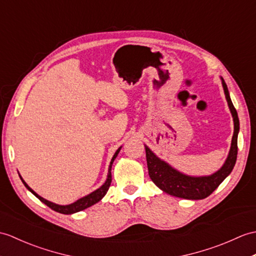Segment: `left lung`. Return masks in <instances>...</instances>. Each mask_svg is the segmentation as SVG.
I'll list each match as a JSON object with an SVG mask.
<instances>
[{"instance_id":"8db88e82","label":"left lung","mask_w":256,"mask_h":256,"mask_svg":"<svg viewBox=\"0 0 256 256\" xmlns=\"http://www.w3.org/2000/svg\"><path fill=\"white\" fill-rule=\"evenodd\" d=\"M220 80L226 100H227L231 116L234 118V135L231 140L228 157L222 168L210 176H193L184 174L171 167L168 162L157 157L150 150V148L145 145L148 174H150L152 181L164 193L186 200H203L215 191L219 184L231 174L234 167L238 155V134L240 130V122L236 110L231 101L228 87L222 77H220Z\"/></svg>"}]
</instances>
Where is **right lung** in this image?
Returning <instances> with one entry per match:
<instances>
[{"label": "right lung", "instance_id": "obj_1", "mask_svg": "<svg viewBox=\"0 0 256 256\" xmlns=\"http://www.w3.org/2000/svg\"><path fill=\"white\" fill-rule=\"evenodd\" d=\"M121 148H122V146L118 148V150L116 152L114 157H112V159H111L109 169H108V176H106V180L104 181V183L102 184V186H101L99 188L94 190V192L89 193L88 195H85L84 198H80V200H77L76 202H74V203H72V204H68V205H58V204H56V203H52V202L48 200H46V198H41V196L38 195L37 193H36L32 188H29V186H28V184H27L25 181H24V179H22L20 174V178L22 182L24 183V186H25L27 188L28 191H30V192L36 196V198H39V200H40L41 202H42V203H44L46 206H49L51 210H56V212H60V214H64V215H70V214H75V212H77L84 210L88 208V207H90V206L94 205L96 203H98L99 200H101L104 198V196L106 194V192H108L109 186H110L111 181H112V179H111V168H112V164H114V159H116V156L118 155V152H120Z\"/></svg>", "mask_w": 256, "mask_h": 256}]
</instances>
